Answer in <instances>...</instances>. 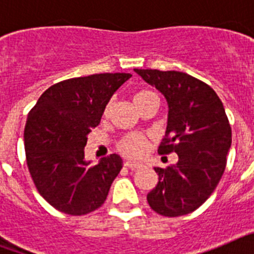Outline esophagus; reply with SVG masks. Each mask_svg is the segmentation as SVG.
<instances>
[{
  "label": "esophagus",
  "instance_id": "1",
  "mask_svg": "<svg viewBox=\"0 0 254 254\" xmlns=\"http://www.w3.org/2000/svg\"><path fill=\"white\" fill-rule=\"evenodd\" d=\"M125 167L128 168V169H131V170H137V169H140V168H142V164L132 163V161H126Z\"/></svg>",
  "mask_w": 254,
  "mask_h": 254
}]
</instances>
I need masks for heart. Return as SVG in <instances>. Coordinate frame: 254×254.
Returning <instances> with one entry per match:
<instances>
[{"label":"heart","instance_id":"1","mask_svg":"<svg viewBox=\"0 0 254 254\" xmlns=\"http://www.w3.org/2000/svg\"><path fill=\"white\" fill-rule=\"evenodd\" d=\"M152 99H158L156 93L150 89H141L137 93L133 95V100L136 107L140 109L143 105L149 103ZM113 108V100L105 104L104 111H103V116L109 117ZM150 149V141L149 138L142 133H137V132H132V133L125 134L123 137L117 141V150L122 155L131 159H140L143 155L146 154Z\"/></svg>","mask_w":254,"mask_h":254}]
</instances>
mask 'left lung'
<instances>
[{
  "instance_id": "obj_1",
  "label": "left lung",
  "mask_w": 254,
  "mask_h": 254,
  "mask_svg": "<svg viewBox=\"0 0 254 254\" xmlns=\"http://www.w3.org/2000/svg\"><path fill=\"white\" fill-rule=\"evenodd\" d=\"M164 94L169 104L160 155L177 152L178 163L154 168L159 182L147 193L150 207L159 215H187L214 192L226 167L232 127L223 102L206 82L179 71L134 68Z\"/></svg>"
}]
</instances>
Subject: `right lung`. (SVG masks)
Instances as JSON below:
<instances>
[{
    "mask_svg": "<svg viewBox=\"0 0 254 254\" xmlns=\"http://www.w3.org/2000/svg\"><path fill=\"white\" fill-rule=\"evenodd\" d=\"M131 73H95L52 85L28 114L24 146L29 173L40 196L56 210L81 216L104 203L122 169L120 155L98 165L84 160L87 133Z\"/></svg>",
    "mask_w": 254,
    "mask_h": 254,
    "instance_id": "1",
    "label": "right lung"
}]
</instances>
